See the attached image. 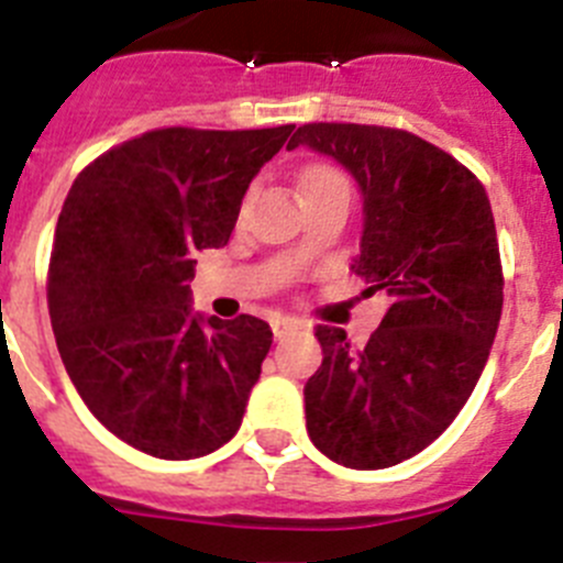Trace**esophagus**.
I'll return each mask as SVG.
<instances>
[{"instance_id":"esophagus-1","label":"esophagus","mask_w":563,"mask_h":563,"mask_svg":"<svg viewBox=\"0 0 563 563\" xmlns=\"http://www.w3.org/2000/svg\"><path fill=\"white\" fill-rule=\"evenodd\" d=\"M299 324L294 322V319H288V317H280V319H275V322H272V330H275V339H283V335H288L291 333V330H297Z\"/></svg>"}]
</instances>
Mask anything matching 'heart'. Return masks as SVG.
Returning a JSON list of instances; mask_svg holds the SVG:
<instances>
[{
  "label": "heart",
  "mask_w": 563,
  "mask_h": 563,
  "mask_svg": "<svg viewBox=\"0 0 563 563\" xmlns=\"http://www.w3.org/2000/svg\"><path fill=\"white\" fill-rule=\"evenodd\" d=\"M302 197H319V194H344L350 197V180L344 172H339L330 163H313L299 177Z\"/></svg>",
  "instance_id": "b5f03b06"
}]
</instances>
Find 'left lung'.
Returning <instances> with one entry per match:
<instances>
[{"label": "left lung", "mask_w": 563, "mask_h": 563, "mask_svg": "<svg viewBox=\"0 0 563 563\" xmlns=\"http://www.w3.org/2000/svg\"><path fill=\"white\" fill-rule=\"evenodd\" d=\"M353 172L364 239L353 272L391 306L366 346L317 324L322 366L306 383L311 441L350 470H386L450 428L486 366L503 313V264L483 183L444 150L380 124H302Z\"/></svg>", "instance_id": "1"}]
</instances>
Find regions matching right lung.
<instances>
[{"label":"right lung","mask_w":563,"mask_h":563,"mask_svg":"<svg viewBox=\"0 0 563 563\" xmlns=\"http://www.w3.org/2000/svg\"><path fill=\"white\" fill-rule=\"evenodd\" d=\"M291 130H150L88 163L63 202L46 272L57 353L88 411L141 453L199 459L239 430L272 328L199 322L188 283Z\"/></svg>","instance_id":"right-lung-1"}]
</instances>
